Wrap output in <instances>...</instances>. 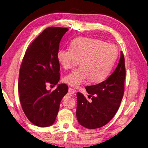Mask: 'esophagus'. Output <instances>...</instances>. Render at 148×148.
<instances>
[{
  "label": "esophagus",
  "mask_w": 148,
  "mask_h": 148,
  "mask_svg": "<svg viewBox=\"0 0 148 148\" xmlns=\"http://www.w3.org/2000/svg\"><path fill=\"white\" fill-rule=\"evenodd\" d=\"M75 92V90L73 88H72L71 87L69 88V93L70 94H74Z\"/></svg>",
  "instance_id": "34e87169"
}]
</instances>
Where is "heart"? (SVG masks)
Returning a JSON list of instances; mask_svg holds the SVG:
<instances>
[{
    "label": "heart",
    "mask_w": 148,
    "mask_h": 148,
    "mask_svg": "<svg viewBox=\"0 0 148 148\" xmlns=\"http://www.w3.org/2000/svg\"><path fill=\"white\" fill-rule=\"evenodd\" d=\"M71 49H60L57 59L64 69H71L80 63L79 68L64 77V81L77 88L88 79L100 82L110 73L117 55V47L99 39L78 37L70 44Z\"/></svg>",
    "instance_id": "heart-1"
}]
</instances>
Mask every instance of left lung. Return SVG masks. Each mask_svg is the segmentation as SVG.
<instances>
[{
  "mask_svg": "<svg viewBox=\"0 0 148 148\" xmlns=\"http://www.w3.org/2000/svg\"><path fill=\"white\" fill-rule=\"evenodd\" d=\"M125 59L121 52L119 63L114 72L103 82L85 87L92 97L88 101L84 95L77 93L76 116L81 125L89 128H100L110 121L120 106L124 93Z\"/></svg>",
  "mask_w": 148,
  "mask_h": 148,
  "instance_id": "8db88e82",
  "label": "left lung"
}]
</instances>
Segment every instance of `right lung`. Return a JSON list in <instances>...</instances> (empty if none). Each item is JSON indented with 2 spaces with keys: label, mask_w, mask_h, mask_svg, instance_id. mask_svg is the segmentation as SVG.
<instances>
[{
  "label": "right lung",
  "mask_w": 148,
  "mask_h": 148,
  "mask_svg": "<svg viewBox=\"0 0 148 148\" xmlns=\"http://www.w3.org/2000/svg\"><path fill=\"white\" fill-rule=\"evenodd\" d=\"M68 28H47L26 50L20 69L18 92L22 109L33 124L40 127L51 125L55 121L62 98L68 93L65 84L47 90V84L56 85L60 79L57 59L61 38Z\"/></svg>",
  "instance_id": "1"
}]
</instances>
